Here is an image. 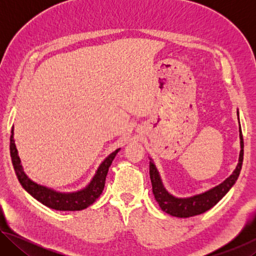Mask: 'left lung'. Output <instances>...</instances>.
Segmentation results:
<instances>
[{
	"label": "left lung",
	"mask_w": 256,
	"mask_h": 256,
	"mask_svg": "<svg viewBox=\"0 0 256 256\" xmlns=\"http://www.w3.org/2000/svg\"><path fill=\"white\" fill-rule=\"evenodd\" d=\"M238 115V112H237ZM240 120V118H238ZM240 152L236 170L232 172V174L228 177L226 180H224L222 184L216 185V188L206 190L204 193L196 194V196L190 198H176L168 193L166 188H164L162 178L156 168L154 164L150 162L149 172H150V180L152 184V193L154 196L156 201L158 202L159 206L166 214L178 216V218H190L198 214H201L203 212L210 210L212 206H214L222 198L226 196L229 190L235 184L238 176L242 170V157H244V141H242V134L240 131Z\"/></svg>",
	"instance_id": "8db88e82"
}]
</instances>
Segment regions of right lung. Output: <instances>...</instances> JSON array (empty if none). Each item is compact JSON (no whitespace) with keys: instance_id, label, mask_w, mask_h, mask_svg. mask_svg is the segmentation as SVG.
<instances>
[{"instance_id":"obj_1","label":"right lung","mask_w":256,"mask_h":256,"mask_svg":"<svg viewBox=\"0 0 256 256\" xmlns=\"http://www.w3.org/2000/svg\"><path fill=\"white\" fill-rule=\"evenodd\" d=\"M118 151L120 149L115 150L114 152H112L105 160H104L100 164V166L98 167L96 174L92 177V182H90L86 188L73 193H60L56 192V190L52 188H46V186L34 183V182L28 178V176L24 174V172L22 170V166H21L18 151H16V148L14 138V128H12L10 136V154L12 164H14V172L20 182V184L22 185V188L27 190L30 196H32L36 200L42 203V204L50 208V209L60 211L84 210L89 206H92V203L100 196L104 186H105L108 170H110V166Z\"/></svg>"}]
</instances>
